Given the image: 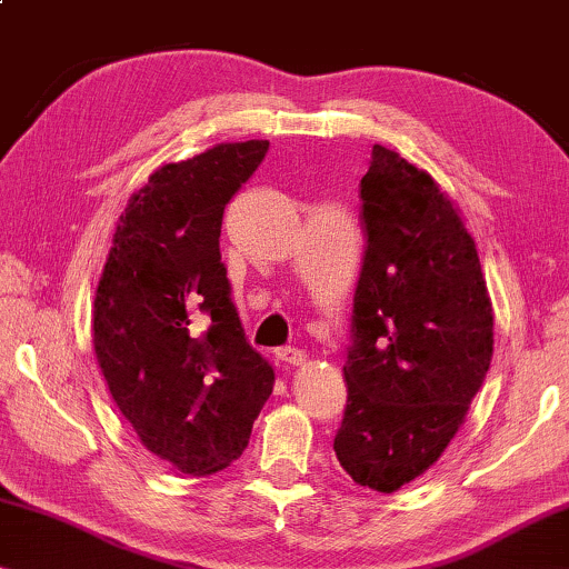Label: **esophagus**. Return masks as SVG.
<instances>
[{
	"label": "esophagus",
	"mask_w": 569,
	"mask_h": 569,
	"mask_svg": "<svg viewBox=\"0 0 569 569\" xmlns=\"http://www.w3.org/2000/svg\"><path fill=\"white\" fill-rule=\"evenodd\" d=\"M277 358L282 363H290V366H302L305 361H308V353L305 351H300V348H292V346H287V348H277Z\"/></svg>",
	"instance_id": "1"
}]
</instances>
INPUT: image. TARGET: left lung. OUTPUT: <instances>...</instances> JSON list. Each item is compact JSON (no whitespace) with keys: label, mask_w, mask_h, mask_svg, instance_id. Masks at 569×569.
<instances>
[{"label":"left lung","mask_w":569,"mask_h":569,"mask_svg":"<svg viewBox=\"0 0 569 569\" xmlns=\"http://www.w3.org/2000/svg\"><path fill=\"white\" fill-rule=\"evenodd\" d=\"M361 200L366 251L333 450L358 486L395 493L466 422L491 366L493 308L473 236L430 172L373 144Z\"/></svg>","instance_id":"left-lung-1"}]
</instances>
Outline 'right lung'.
<instances>
[{
	"instance_id": "add662e5",
	"label": "right lung",
	"mask_w": 569,
	"mask_h": 569,
	"mask_svg": "<svg viewBox=\"0 0 569 569\" xmlns=\"http://www.w3.org/2000/svg\"><path fill=\"white\" fill-rule=\"evenodd\" d=\"M267 139L157 168L129 198L96 287L93 351L139 442L188 476L241 456L274 371L247 343L218 249Z\"/></svg>"
}]
</instances>
